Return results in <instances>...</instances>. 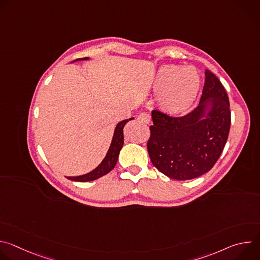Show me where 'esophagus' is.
I'll list each match as a JSON object with an SVG mask.
<instances>
[{
    "mask_svg": "<svg viewBox=\"0 0 260 260\" xmlns=\"http://www.w3.org/2000/svg\"><path fill=\"white\" fill-rule=\"evenodd\" d=\"M138 119L140 120V121H142V122H144V123H150V121H151V116L148 114V113H146V112H142L139 116H138Z\"/></svg>",
    "mask_w": 260,
    "mask_h": 260,
    "instance_id": "esophagus-1",
    "label": "esophagus"
}]
</instances>
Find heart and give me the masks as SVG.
<instances>
[{
  "label": "heart",
  "instance_id": "obj_1",
  "mask_svg": "<svg viewBox=\"0 0 260 260\" xmlns=\"http://www.w3.org/2000/svg\"><path fill=\"white\" fill-rule=\"evenodd\" d=\"M201 88V76L191 66H161L152 82L158 105L170 113H182L196 102Z\"/></svg>",
  "mask_w": 260,
  "mask_h": 260
}]
</instances>
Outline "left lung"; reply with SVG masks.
I'll return each instance as SVG.
<instances>
[{
    "mask_svg": "<svg viewBox=\"0 0 260 260\" xmlns=\"http://www.w3.org/2000/svg\"><path fill=\"white\" fill-rule=\"evenodd\" d=\"M152 120L147 148L153 166L172 179L198 178L214 167L226 144L231 128L228 93L206 70L203 94L192 112L173 117L153 110Z\"/></svg>",
    "mask_w": 260,
    "mask_h": 260,
    "instance_id": "obj_1",
    "label": "left lung"
}]
</instances>
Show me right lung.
I'll return each mask as SVG.
<instances>
[{"instance_id":"add662e5","label":"right lung","mask_w":260,"mask_h":260,"mask_svg":"<svg viewBox=\"0 0 260 260\" xmlns=\"http://www.w3.org/2000/svg\"><path fill=\"white\" fill-rule=\"evenodd\" d=\"M89 59V57H84V58H78L74 61H80V60H87ZM72 61V62H74ZM134 119L129 118V119H125L120 121L115 129H114V135L112 138V141H111L110 147L108 149V152L106 154V156L104 157V159L102 160V162L95 168L93 169L91 172L81 175V176H76V177H67L69 180L72 181H78V182H88V181H93L95 179H99L100 177H103L104 175L108 174L109 172L112 171L114 169V167L117 164L118 160V156L120 153L121 148L123 146L124 143V139H123V128L124 125L129 121Z\"/></svg>"}]
</instances>
